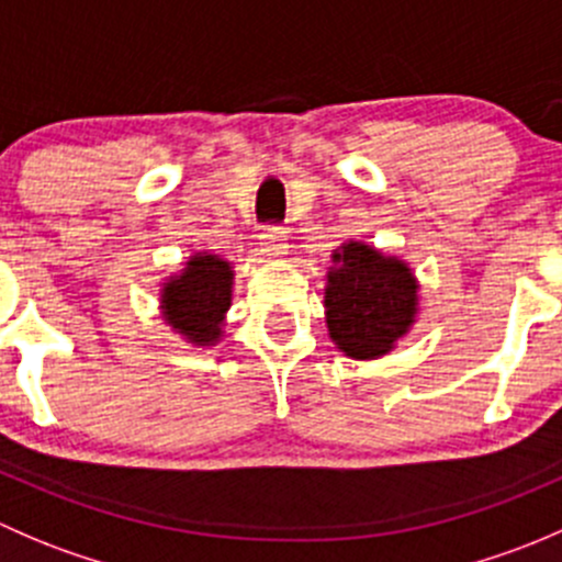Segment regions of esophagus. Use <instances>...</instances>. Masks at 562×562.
<instances>
[{"label": "esophagus", "instance_id": "esophagus-1", "mask_svg": "<svg viewBox=\"0 0 562 562\" xmlns=\"http://www.w3.org/2000/svg\"><path fill=\"white\" fill-rule=\"evenodd\" d=\"M260 252L266 255V258L271 260H280L288 255V236L282 228H274V225H269V228L260 231Z\"/></svg>", "mask_w": 562, "mask_h": 562}]
</instances>
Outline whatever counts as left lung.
Returning a JSON list of instances; mask_svg holds the SVG:
<instances>
[{
    "instance_id": "left-lung-1",
    "label": "left lung",
    "mask_w": 562,
    "mask_h": 562,
    "mask_svg": "<svg viewBox=\"0 0 562 562\" xmlns=\"http://www.w3.org/2000/svg\"><path fill=\"white\" fill-rule=\"evenodd\" d=\"M326 328L356 361L391 353L418 315V280L411 266L364 241L334 249L326 274Z\"/></svg>"
}]
</instances>
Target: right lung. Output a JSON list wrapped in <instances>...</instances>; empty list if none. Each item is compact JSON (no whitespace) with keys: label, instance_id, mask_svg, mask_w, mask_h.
<instances>
[{"label":"right lung","instance_id":"obj_1","mask_svg":"<svg viewBox=\"0 0 562 562\" xmlns=\"http://www.w3.org/2000/svg\"><path fill=\"white\" fill-rule=\"evenodd\" d=\"M234 266L212 252H195L160 288V315L198 348L225 337V315L234 299Z\"/></svg>","mask_w":562,"mask_h":562}]
</instances>
